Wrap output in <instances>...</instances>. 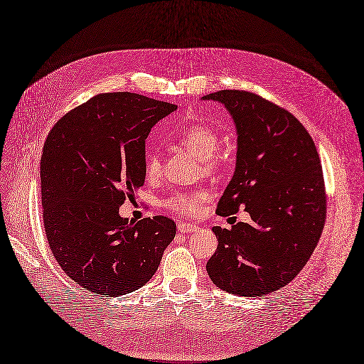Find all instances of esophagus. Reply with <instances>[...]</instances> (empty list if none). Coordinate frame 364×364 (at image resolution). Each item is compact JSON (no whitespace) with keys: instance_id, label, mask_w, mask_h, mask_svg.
Here are the masks:
<instances>
[{"instance_id":"esophagus-1","label":"esophagus","mask_w":364,"mask_h":364,"mask_svg":"<svg viewBox=\"0 0 364 364\" xmlns=\"http://www.w3.org/2000/svg\"><path fill=\"white\" fill-rule=\"evenodd\" d=\"M196 225H193V223H187V222H178V231L180 232H193L195 230H196Z\"/></svg>"}]
</instances>
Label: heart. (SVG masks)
<instances>
[{
  "label": "heart",
  "mask_w": 364,
  "mask_h": 364,
  "mask_svg": "<svg viewBox=\"0 0 364 364\" xmlns=\"http://www.w3.org/2000/svg\"><path fill=\"white\" fill-rule=\"evenodd\" d=\"M173 141L184 146L199 159H204V166L208 172L220 171L225 166V157L219 154V146L222 144L220 133L204 123H191L173 133ZM145 173L146 177H156L160 171V160L156 153L146 154L145 157ZM208 195L205 192H177L165 199L164 205L175 213L196 214Z\"/></svg>",
  "instance_id": "1"
}]
</instances>
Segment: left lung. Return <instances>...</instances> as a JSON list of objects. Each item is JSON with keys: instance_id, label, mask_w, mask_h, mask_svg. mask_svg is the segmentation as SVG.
I'll return each mask as SVG.
<instances>
[{"instance_id": "obj_1", "label": "left lung", "mask_w": 364, "mask_h": 364, "mask_svg": "<svg viewBox=\"0 0 364 364\" xmlns=\"http://www.w3.org/2000/svg\"><path fill=\"white\" fill-rule=\"evenodd\" d=\"M203 100L223 103L237 127V165L219 216L245 208L250 223L214 226L219 246L207 262L213 284L245 297L288 285L311 259L324 230L327 196L311 134L284 107L258 94L222 90Z\"/></svg>"}]
</instances>
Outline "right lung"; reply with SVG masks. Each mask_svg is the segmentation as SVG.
Here are the masks:
<instances>
[{
	"label": "right lung",
	"mask_w": 364,
	"mask_h": 364,
	"mask_svg": "<svg viewBox=\"0 0 364 364\" xmlns=\"http://www.w3.org/2000/svg\"><path fill=\"white\" fill-rule=\"evenodd\" d=\"M177 106L136 92H105L52 127L40 161L48 245L63 272L115 297L144 287L175 237L165 216L129 222L119 207L145 181V139Z\"/></svg>",
	"instance_id": "add662e5"
}]
</instances>
